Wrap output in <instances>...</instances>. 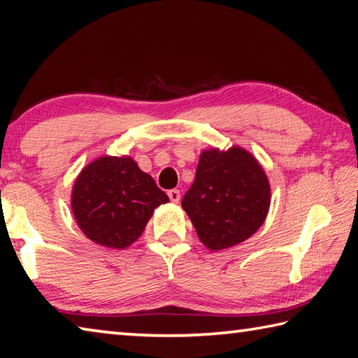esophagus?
Segmentation results:
<instances>
[{
	"label": "esophagus",
	"mask_w": 358,
	"mask_h": 358,
	"mask_svg": "<svg viewBox=\"0 0 358 358\" xmlns=\"http://www.w3.org/2000/svg\"><path fill=\"white\" fill-rule=\"evenodd\" d=\"M168 196H170V199L173 202H179L180 201V192L176 190V188H173V190L168 192Z\"/></svg>",
	"instance_id": "1"
}]
</instances>
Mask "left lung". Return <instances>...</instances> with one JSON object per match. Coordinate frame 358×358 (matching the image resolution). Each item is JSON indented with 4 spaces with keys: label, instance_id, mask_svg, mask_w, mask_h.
Instances as JSON below:
<instances>
[{
    "label": "left lung",
    "instance_id": "8db88e82",
    "mask_svg": "<svg viewBox=\"0 0 358 358\" xmlns=\"http://www.w3.org/2000/svg\"><path fill=\"white\" fill-rule=\"evenodd\" d=\"M269 184L259 162L241 148L201 154L196 178L182 198L199 240L212 251L238 245L263 224Z\"/></svg>",
    "mask_w": 358,
    "mask_h": 358
}]
</instances>
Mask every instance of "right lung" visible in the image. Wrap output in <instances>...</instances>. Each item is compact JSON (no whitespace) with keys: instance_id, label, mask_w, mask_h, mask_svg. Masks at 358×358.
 I'll return each mask as SVG.
<instances>
[{"instance_id":"right-lung-1","label":"right lung","mask_w":358,"mask_h":358,"mask_svg":"<svg viewBox=\"0 0 358 358\" xmlns=\"http://www.w3.org/2000/svg\"><path fill=\"white\" fill-rule=\"evenodd\" d=\"M150 174L131 157H101L87 165L73 187L78 226L92 241L124 249L145 231L154 208L168 202Z\"/></svg>"}]
</instances>
